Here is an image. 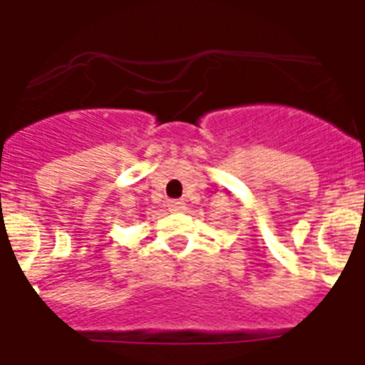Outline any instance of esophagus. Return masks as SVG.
I'll use <instances>...</instances> for the list:
<instances>
[{
    "label": "esophagus",
    "instance_id": "obj_1",
    "mask_svg": "<svg viewBox=\"0 0 365 365\" xmlns=\"http://www.w3.org/2000/svg\"><path fill=\"white\" fill-rule=\"evenodd\" d=\"M170 206V210L172 212H185L186 210V202L182 199H175V201H170L168 202Z\"/></svg>",
    "mask_w": 365,
    "mask_h": 365
}]
</instances>
